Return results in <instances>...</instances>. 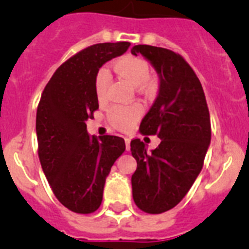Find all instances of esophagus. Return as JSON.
Masks as SVG:
<instances>
[{"label":"esophagus","mask_w":249,"mask_h":249,"mask_svg":"<svg viewBox=\"0 0 249 249\" xmlns=\"http://www.w3.org/2000/svg\"><path fill=\"white\" fill-rule=\"evenodd\" d=\"M124 143H126V149L128 151L129 149V143H131V140L129 138H124Z\"/></svg>","instance_id":"esophagus-1"}]
</instances>
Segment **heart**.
Wrapping results in <instances>:
<instances>
[{
    "instance_id": "obj_1",
    "label": "heart",
    "mask_w": 249,
    "mask_h": 249,
    "mask_svg": "<svg viewBox=\"0 0 249 249\" xmlns=\"http://www.w3.org/2000/svg\"><path fill=\"white\" fill-rule=\"evenodd\" d=\"M116 73L126 78L132 86L142 87L148 85L151 70L146 61L137 57H124L113 65ZM111 76L106 68H101L94 81V91L98 101H105L107 97ZM142 116V107L140 105L132 106H113L108 111V121L112 126L118 129L131 128Z\"/></svg>"
}]
</instances>
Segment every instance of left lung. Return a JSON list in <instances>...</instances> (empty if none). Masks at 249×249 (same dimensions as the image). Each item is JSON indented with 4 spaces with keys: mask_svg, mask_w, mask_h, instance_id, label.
I'll use <instances>...</instances> for the list:
<instances>
[{
    "mask_svg": "<svg viewBox=\"0 0 249 249\" xmlns=\"http://www.w3.org/2000/svg\"><path fill=\"white\" fill-rule=\"evenodd\" d=\"M132 54L146 57L160 74V92L140 124L142 135H157L152 153L140 140L131 141L137 169L132 175L136 206L149 214L172 210L183 199L203 167L211 143L206 96L186 59L162 47L133 46Z\"/></svg>",
    "mask_w": 249,
    "mask_h": 249,
    "instance_id": "1",
    "label": "left lung"
}]
</instances>
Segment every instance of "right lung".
<instances>
[{"label": "right lung", "mask_w": 249, "mask_h": 249, "mask_svg": "<svg viewBox=\"0 0 249 249\" xmlns=\"http://www.w3.org/2000/svg\"><path fill=\"white\" fill-rule=\"evenodd\" d=\"M128 47L129 42H107L80 51L57 68L41 94L36 116L39 162L56 198L74 213L100 208L106 177L126 149L118 136L91 137L86 122L98 109V70Z\"/></svg>", "instance_id": "right-lung-1"}]
</instances>
